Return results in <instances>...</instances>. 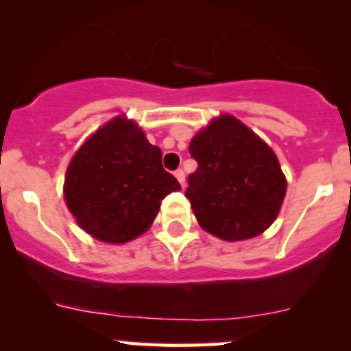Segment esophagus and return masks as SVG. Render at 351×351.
<instances>
[{
    "mask_svg": "<svg viewBox=\"0 0 351 351\" xmlns=\"http://www.w3.org/2000/svg\"><path fill=\"white\" fill-rule=\"evenodd\" d=\"M175 176H176V180L180 182V185L185 186V171H183V169H176Z\"/></svg>",
    "mask_w": 351,
    "mask_h": 351,
    "instance_id": "1",
    "label": "esophagus"
}]
</instances>
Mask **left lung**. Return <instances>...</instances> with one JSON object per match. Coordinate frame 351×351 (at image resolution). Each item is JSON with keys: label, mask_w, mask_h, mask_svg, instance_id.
<instances>
[{"label": "left lung", "mask_w": 351, "mask_h": 351, "mask_svg": "<svg viewBox=\"0 0 351 351\" xmlns=\"http://www.w3.org/2000/svg\"><path fill=\"white\" fill-rule=\"evenodd\" d=\"M189 151L198 166L185 195L202 229L241 241L270 228L287 182L277 156L253 130L222 115L193 137Z\"/></svg>", "instance_id": "left-lung-1"}]
</instances>
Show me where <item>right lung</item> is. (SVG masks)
<instances>
[{
  "instance_id": "right-lung-1",
  "label": "right lung",
  "mask_w": 351,
  "mask_h": 351,
  "mask_svg": "<svg viewBox=\"0 0 351 351\" xmlns=\"http://www.w3.org/2000/svg\"><path fill=\"white\" fill-rule=\"evenodd\" d=\"M132 120L117 117L98 129L74 158L64 197L77 224L105 243H127L149 229L161 200L180 190Z\"/></svg>"
}]
</instances>
